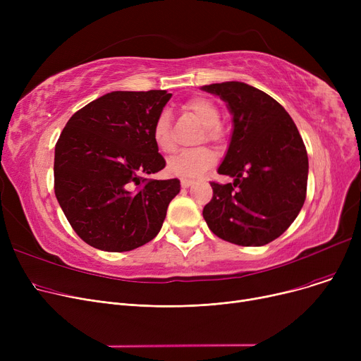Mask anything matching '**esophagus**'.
<instances>
[{
    "instance_id": "34e87169",
    "label": "esophagus",
    "mask_w": 361,
    "mask_h": 361,
    "mask_svg": "<svg viewBox=\"0 0 361 361\" xmlns=\"http://www.w3.org/2000/svg\"><path fill=\"white\" fill-rule=\"evenodd\" d=\"M195 183V180L192 178H181V185L185 188V187H190L192 184Z\"/></svg>"
}]
</instances>
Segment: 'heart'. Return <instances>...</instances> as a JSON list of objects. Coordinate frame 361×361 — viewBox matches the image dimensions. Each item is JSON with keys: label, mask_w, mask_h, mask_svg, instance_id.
Instances as JSON below:
<instances>
[{"label": "heart", "mask_w": 361, "mask_h": 361, "mask_svg": "<svg viewBox=\"0 0 361 361\" xmlns=\"http://www.w3.org/2000/svg\"><path fill=\"white\" fill-rule=\"evenodd\" d=\"M184 111L195 116L203 126L204 135L200 140L216 142L221 137V114L216 105L206 98H192L184 104ZM152 137L157 147L169 154L176 149V139L173 135V121H171V114L164 109L158 114L155 118L154 127H152ZM216 164V155L207 147H196L178 152L177 155L171 157L166 162V169L169 174L181 178H196L206 173L207 169Z\"/></svg>", "instance_id": "1"}]
</instances>
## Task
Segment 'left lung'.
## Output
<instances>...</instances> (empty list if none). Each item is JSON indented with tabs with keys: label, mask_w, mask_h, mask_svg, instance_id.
I'll return each mask as SVG.
<instances>
[{
	"label": "left lung",
	"mask_w": 361,
	"mask_h": 361,
	"mask_svg": "<svg viewBox=\"0 0 361 361\" xmlns=\"http://www.w3.org/2000/svg\"><path fill=\"white\" fill-rule=\"evenodd\" d=\"M218 94L233 114L234 130L218 168L234 183L212 181V200L203 218L219 238L259 247L294 222L307 192L309 159L300 133L268 93L241 82L202 87Z\"/></svg>",
	"instance_id": "obj_1"
}]
</instances>
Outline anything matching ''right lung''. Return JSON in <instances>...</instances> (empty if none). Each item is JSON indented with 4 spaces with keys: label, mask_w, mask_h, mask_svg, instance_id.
Masks as SVG:
<instances>
[{
    "label": "right lung",
    "mask_w": 361,
    "mask_h": 361,
    "mask_svg": "<svg viewBox=\"0 0 361 361\" xmlns=\"http://www.w3.org/2000/svg\"><path fill=\"white\" fill-rule=\"evenodd\" d=\"M166 90L111 92L67 121L54 158V190L71 228L104 252L154 240L180 180H152L165 166L152 137Z\"/></svg>",
    "instance_id": "obj_1"
}]
</instances>
